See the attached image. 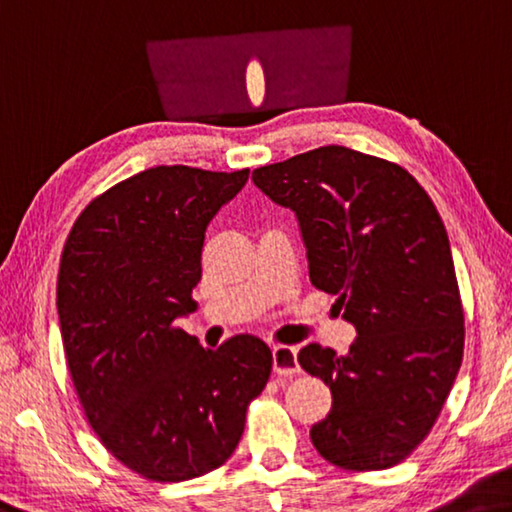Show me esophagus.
<instances>
[{
	"label": "esophagus",
	"instance_id": "obj_1",
	"mask_svg": "<svg viewBox=\"0 0 512 512\" xmlns=\"http://www.w3.org/2000/svg\"><path fill=\"white\" fill-rule=\"evenodd\" d=\"M271 353H273V371L278 373V376H296V373H300L298 360H296L298 351L294 346L275 344L271 348Z\"/></svg>",
	"mask_w": 512,
	"mask_h": 512
}]
</instances>
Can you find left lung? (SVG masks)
I'll list each match as a JSON object with an SVG mask.
<instances>
[{"instance_id": "left-lung-1", "label": "left lung", "mask_w": 512, "mask_h": 512, "mask_svg": "<svg viewBox=\"0 0 512 512\" xmlns=\"http://www.w3.org/2000/svg\"><path fill=\"white\" fill-rule=\"evenodd\" d=\"M296 214L310 280L358 330L346 355L307 344L298 362L332 392L312 426L332 465H399L431 433L458 376L465 314L449 237L408 170L344 145H323L253 170Z\"/></svg>"}]
</instances>
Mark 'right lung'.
I'll return each mask as SVG.
<instances>
[{"label": "right lung", "instance_id": "add662e5", "mask_svg": "<svg viewBox=\"0 0 512 512\" xmlns=\"http://www.w3.org/2000/svg\"><path fill=\"white\" fill-rule=\"evenodd\" d=\"M248 173L148 168L97 196L63 246L56 310L72 385L111 456L150 481L221 467L269 383L262 339L209 351L177 326L198 307L207 225Z\"/></svg>", "mask_w": 512, "mask_h": 512}]
</instances>
